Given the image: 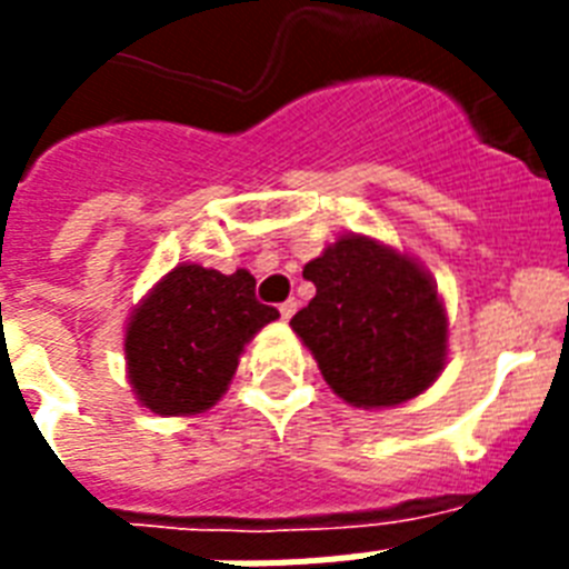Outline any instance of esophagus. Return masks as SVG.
<instances>
[{
    "label": "esophagus",
    "mask_w": 569,
    "mask_h": 569,
    "mask_svg": "<svg viewBox=\"0 0 569 569\" xmlns=\"http://www.w3.org/2000/svg\"><path fill=\"white\" fill-rule=\"evenodd\" d=\"M295 310H298V301H295V298H289V301H283V303H280V316H283L286 321L292 319V316H295Z\"/></svg>",
    "instance_id": "34e87169"
}]
</instances>
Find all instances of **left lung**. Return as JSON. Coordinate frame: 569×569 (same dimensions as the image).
<instances>
[{"label": "left lung", "instance_id": "8db88e82", "mask_svg": "<svg viewBox=\"0 0 569 569\" xmlns=\"http://www.w3.org/2000/svg\"><path fill=\"white\" fill-rule=\"evenodd\" d=\"M303 277L316 298L289 325L348 405L396 407L440 378L449 321L419 262L366 236H342Z\"/></svg>", "mask_w": 569, "mask_h": 569}]
</instances>
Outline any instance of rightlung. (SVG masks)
<instances>
[{
  "label": "right lung",
  "mask_w": 569,
  "mask_h": 569,
  "mask_svg": "<svg viewBox=\"0 0 569 569\" xmlns=\"http://www.w3.org/2000/svg\"><path fill=\"white\" fill-rule=\"evenodd\" d=\"M253 274L182 262L138 303L127 369L138 401L159 416L203 413L230 387L239 355L280 312L257 301Z\"/></svg>",
  "instance_id": "obj_1"
}]
</instances>
